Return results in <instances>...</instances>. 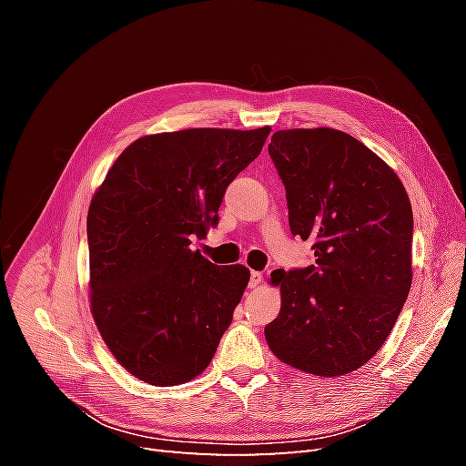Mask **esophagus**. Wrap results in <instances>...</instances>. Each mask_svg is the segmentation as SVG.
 I'll use <instances>...</instances> for the list:
<instances>
[{
	"instance_id": "esophagus-1",
	"label": "esophagus",
	"mask_w": 466,
	"mask_h": 466,
	"mask_svg": "<svg viewBox=\"0 0 466 466\" xmlns=\"http://www.w3.org/2000/svg\"><path fill=\"white\" fill-rule=\"evenodd\" d=\"M260 284H262V274H260V272H250L248 288H258Z\"/></svg>"
}]
</instances>
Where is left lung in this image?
I'll use <instances>...</instances> for the list:
<instances>
[{
    "mask_svg": "<svg viewBox=\"0 0 466 466\" xmlns=\"http://www.w3.org/2000/svg\"><path fill=\"white\" fill-rule=\"evenodd\" d=\"M268 153L291 235L313 243L315 264L272 272L281 309L266 342L295 370L356 371L385 344L410 291V200L397 173L340 130H279Z\"/></svg>",
    "mask_w": 466,
    "mask_h": 466,
    "instance_id": "1",
    "label": "left lung"
}]
</instances>
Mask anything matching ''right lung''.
Instances as JSON below:
<instances>
[{"instance_id":"1","label":"right lung","mask_w":466,"mask_h":466,"mask_svg":"<svg viewBox=\"0 0 466 466\" xmlns=\"http://www.w3.org/2000/svg\"><path fill=\"white\" fill-rule=\"evenodd\" d=\"M270 128H192L126 147L87 214L91 313L112 356L149 385L200 375L250 272L192 250L216 228L223 194L258 157Z\"/></svg>"}]
</instances>
